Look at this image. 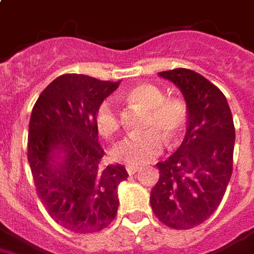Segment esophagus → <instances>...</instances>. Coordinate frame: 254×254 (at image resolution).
I'll return each mask as SVG.
<instances>
[{
  "instance_id": "obj_1",
  "label": "esophagus",
  "mask_w": 254,
  "mask_h": 254,
  "mask_svg": "<svg viewBox=\"0 0 254 254\" xmlns=\"http://www.w3.org/2000/svg\"><path fill=\"white\" fill-rule=\"evenodd\" d=\"M127 173L130 174H135L138 172V170H140L139 167H135V165H127Z\"/></svg>"
}]
</instances>
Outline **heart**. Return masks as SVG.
Here are the masks:
<instances>
[{"mask_svg": "<svg viewBox=\"0 0 254 254\" xmlns=\"http://www.w3.org/2000/svg\"><path fill=\"white\" fill-rule=\"evenodd\" d=\"M127 101L147 111L144 127L148 130L123 138L112 148L116 161L129 165H142L159 155L163 138L168 144H174L182 138L187 123V108L180 99H165L159 87L140 84L125 94ZM95 127L102 137H112L120 127L115 103L106 99L95 111Z\"/></svg>", "mask_w": 254, "mask_h": 254, "instance_id": "1", "label": "heart"}]
</instances>
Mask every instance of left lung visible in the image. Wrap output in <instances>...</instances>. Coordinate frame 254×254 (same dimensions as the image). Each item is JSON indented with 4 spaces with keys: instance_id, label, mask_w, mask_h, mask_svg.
<instances>
[{
    "instance_id": "8db88e82",
    "label": "left lung",
    "mask_w": 254,
    "mask_h": 254,
    "mask_svg": "<svg viewBox=\"0 0 254 254\" xmlns=\"http://www.w3.org/2000/svg\"><path fill=\"white\" fill-rule=\"evenodd\" d=\"M182 93L186 135L169 159L157 163L160 177L151 190L153 214L164 225L189 230L216 212L232 173L235 127L223 93L186 68L159 72Z\"/></svg>"
}]
</instances>
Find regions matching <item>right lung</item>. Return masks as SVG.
Instances as JSON below:
<instances>
[{"mask_svg": "<svg viewBox=\"0 0 254 254\" xmlns=\"http://www.w3.org/2000/svg\"><path fill=\"white\" fill-rule=\"evenodd\" d=\"M120 81L62 74L33 106L28 161L36 191L50 217L78 234L107 227L119 209V185L127 178L120 164L101 167L95 111Z\"/></svg>", "mask_w": 254, "mask_h": 254, "instance_id": "1", "label": "right lung"}]
</instances>
